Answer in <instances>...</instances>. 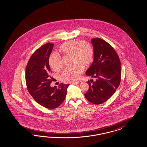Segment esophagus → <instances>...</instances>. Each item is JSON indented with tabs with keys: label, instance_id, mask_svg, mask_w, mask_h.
Masks as SVG:
<instances>
[{
	"label": "esophagus",
	"instance_id": "34e87169",
	"mask_svg": "<svg viewBox=\"0 0 147 147\" xmlns=\"http://www.w3.org/2000/svg\"><path fill=\"white\" fill-rule=\"evenodd\" d=\"M80 82H72L71 83V84H73V85H76V84H79Z\"/></svg>",
	"mask_w": 147,
	"mask_h": 147
}]
</instances>
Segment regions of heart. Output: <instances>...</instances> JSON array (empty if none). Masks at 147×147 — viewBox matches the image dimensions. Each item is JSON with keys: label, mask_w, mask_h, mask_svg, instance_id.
Wrapping results in <instances>:
<instances>
[{"label": "heart", "mask_w": 147, "mask_h": 147, "mask_svg": "<svg viewBox=\"0 0 147 147\" xmlns=\"http://www.w3.org/2000/svg\"><path fill=\"white\" fill-rule=\"evenodd\" d=\"M59 51L65 55L72 56V63L76 65L73 67L66 68L61 75V79L66 82L78 81L83 71L81 66L88 67L93 60V48L87 42L71 40L62 44ZM49 62L54 71H59L62 69L61 58L56 54L50 55Z\"/></svg>", "instance_id": "obj_1"}]
</instances>
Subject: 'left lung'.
<instances>
[{
	"mask_svg": "<svg viewBox=\"0 0 147 147\" xmlns=\"http://www.w3.org/2000/svg\"><path fill=\"white\" fill-rule=\"evenodd\" d=\"M93 62L86 74L93 78L89 81V89L85 94L89 102L100 105L106 102L115 92L120 84L121 67L115 51L106 41L93 38Z\"/></svg>",
	"mask_w": 147,
	"mask_h": 147,
	"instance_id": "left-lung-1",
	"label": "left lung"
}]
</instances>
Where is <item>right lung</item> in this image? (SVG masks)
I'll return each instance as SVG.
<instances>
[{"label":"right lung","mask_w":147,"mask_h":147,"mask_svg":"<svg viewBox=\"0 0 147 147\" xmlns=\"http://www.w3.org/2000/svg\"><path fill=\"white\" fill-rule=\"evenodd\" d=\"M54 44L47 43L36 49L27 65L26 82L29 93L41 106L48 109L59 107L64 101L69 86L62 83L57 87H51L52 80L49 58Z\"/></svg>","instance_id":"1"}]
</instances>
